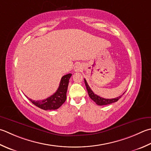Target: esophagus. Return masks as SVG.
<instances>
[{
	"label": "esophagus",
	"instance_id": "esophagus-1",
	"mask_svg": "<svg viewBox=\"0 0 151 151\" xmlns=\"http://www.w3.org/2000/svg\"><path fill=\"white\" fill-rule=\"evenodd\" d=\"M82 65L80 63H78L76 64L75 67V70L76 72H78V71H81V70H82Z\"/></svg>",
	"mask_w": 151,
	"mask_h": 151
}]
</instances>
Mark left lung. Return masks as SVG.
I'll return each instance as SVG.
<instances>
[{
    "label": "left lung",
    "instance_id": "left-lung-1",
    "mask_svg": "<svg viewBox=\"0 0 151 151\" xmlns=\"http://www.w3.org/2000/svg\"><path fill=\"white\" fill-rule=\"evenodd\" d=\"M84 82H85L86 87V89L88 91V95H89L90 98L92 99L97 105H106L111 104V103L116 102L118 100L120 99V97H122L123 94H124V93L122 96H120L119 97H116V98H113V99L103 98V97H99V96L96 95V94H95L93 92V91L91 90V88H90L89 86H88L86 81V79H84Z\"/></svg>",
    "mask_w": 151,
    "mask_h": 151
}]
</instances>
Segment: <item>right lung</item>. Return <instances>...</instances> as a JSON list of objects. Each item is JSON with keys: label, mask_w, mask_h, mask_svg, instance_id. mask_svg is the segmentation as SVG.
<instances>
[{"label": "right lung", "mask_w": 151, "mask_h": 151, "mask_svg": "<svg viewBox=\"0 0 151 151\" xmlns=\"http://www.w3.org/2000/svg\"><path fill=\"white\" fill-rule=\"evenodd\" d=\"M71 75L72 74L70 73L64 75L61 79L60 84L57 91L48 98L41 101H34L31 99H29V100L35 105L43 110H55L60 108L66 100L68 84Z\"/></svg>", "instance_id": "1"}]
</instances>
